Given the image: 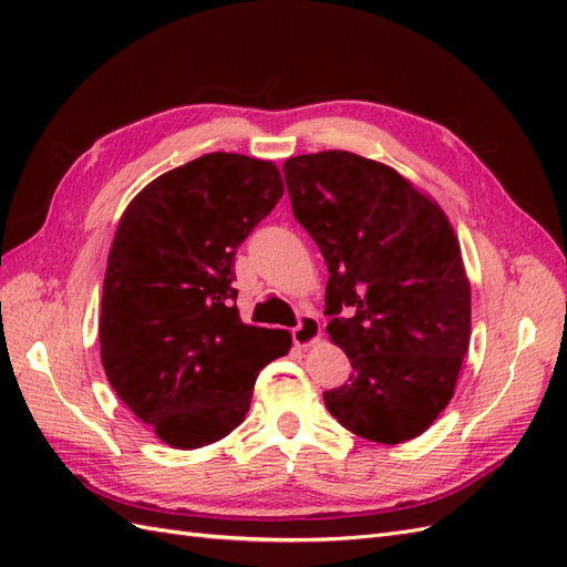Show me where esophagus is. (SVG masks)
I'll return each instance as SVG.
<instances>
[{
	"label": "esophagus",
	"mask_w": 567,
	"mask_h": 567,
	"mask_svg": "<svg viewBox=\"0 0 567 567\" xmlns=\"http://www.w3.org/2000/svg\"><path fill=\"white\" fill-rule=\"evenodd\" d=\"M321 336V323L315 315H300L298 326L293 329V342L298 348H307L317 342Z\"/></svg>",
	"instance_id": "1"
}]
</instances>
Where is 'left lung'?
<instances>
[{"mask_svg":"<svg viewBox=\"0 0 567 567\" xmlns=\"http://www.w3.org/2000/svg\"><path fill=\"white\" fill-rule=\"evenodd\" d=\"M284 177L329 267L326 331L352 364L348 383L323 392L326 409L371 442L419 437L450 404L471 338V284L447 215L350 151L288 158Z\"/></svg>","mask_w":567,"mask_h":567,"instance_id":"1","label":"left lung"}]
</instances>
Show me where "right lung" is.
Returning a JSON list of instances; mask_svg holds the SVG:
<instances>
[{
	"label": "right lung",
	"instance_id": "add662e5",
	"mask_svg": "<svg viewBox=\"0 0 567 567\" xmlns=\"http://www.w3.org/2000/svg\"><path fill=\"white\" fill-rule=\"evenodd\" d=\"M284 196L279 169L205 153L153 179L120 219L99 340L109 383L177 450L229 435L290 333L238 317L234 257Z\"/></svg>",
	"mask_w": 567,
	"mask_h": 567
}]
</instances>
